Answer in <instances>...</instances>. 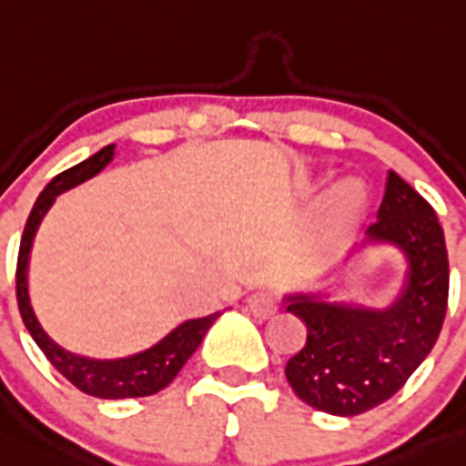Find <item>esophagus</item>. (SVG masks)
I'll return each instance as SVG.
<instances>
[{
	"label": "esophagus",
	"instance_id": "34e87169",
	"mask_svg": "<svg viewBox=\"0 0 466 466\" xmlns=\"http://www.w3.org/2000/svg\"><path fill=\"white\" fill-rule=\"evenodd\" d=\"M248 309L258 319H272L279 309L277 295L272 290H258V293H253L248 298Z\"/></svg>",
	"mask_w": 466,
	"mask_h": 466
}]
</instances>
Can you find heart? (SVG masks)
Here are the masks:
<instances>
[{"label":"heart","instance_id":"obj_1","mask_svg":"<svg viewBox=\"0 0 466 466\" xmlns=\"http://www.w3.org/2000/svg\"><path fill=\"white\" fill-rule=\"evenodd\" d=\"M363 201H366V194H363V189L359 187V185L356 183L339 185V187L335 189L333 199H330L329 216H326V220H323L326 229L335 232V229L342 228V222H345L350 216H354L356 210L363 206Z\"/></svg>","mask_w":466,"mask_h":466}]
</instances>
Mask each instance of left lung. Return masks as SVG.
I'll return each instance as SVG.
<instances>
[{"label": "left lung", "instance_id": "8db88e82", "mask_svg": "<svg viewBox=\"0 0 466 466\" xmlns=\"http://www.w3.org/2000/svg\"><path fill=\"white\" fill-rule=\"evenodd\" d=\"M366 246H394L406 279L382 309L329 300L330 293H293L286 311L307 326V342L286 363V378L307 406L351 418L401 390L439 339L448 307V250L434 208L390 171L378 220ZM350 250V260L356 253Z\"/></svg>", "mask_w": 466, "mask_h": 466}]
</instances>
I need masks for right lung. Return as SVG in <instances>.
<instances>
[{
    "label": "right lung",
    "mask_w": 466,
    "mask_h": 466,
    "mask_svg": "<svg viewBox=\"0 0 466 466\" xmlns=\"http://www.w3.org/2000/svg\"><path fill=\"white\" fill-rule=\"evenodd\" d=\"M112 159H115V145H107L93 157H88L86 161H82V164L58 173L39 194L25 222L23 238H20L15 295H18L20 317H23L25 329L30 330L32 339L46 354L51 366L70 380L76 390H82L84 394L98 396V399H137V396L157 394V391H161L173 382V378L180 373V368L187 363L189 356L201 345V339L208 333L210 326L220 317V311L208 314V317L183 321L166 338H161L157 345L145 351H137V354L124 356V359H91V356L67 351L44 330L37 314L32 309L30 286H27L32 241H35V234H37L44 216L54 206L56 197L76 187V185L86 183L88 177L98 176Z\"/></svg>",
    "instance_id": "1"
}]
</instances>
